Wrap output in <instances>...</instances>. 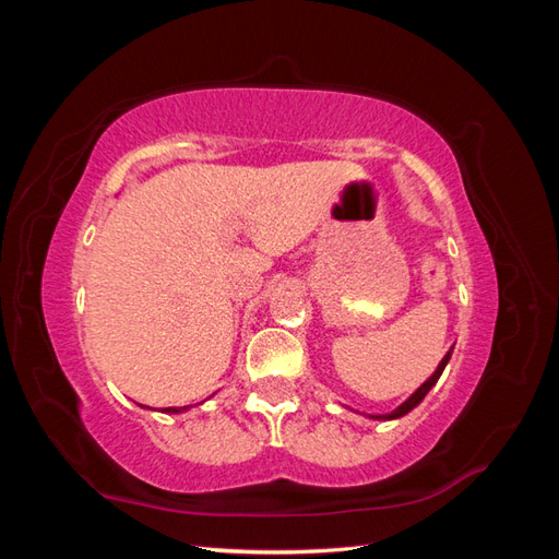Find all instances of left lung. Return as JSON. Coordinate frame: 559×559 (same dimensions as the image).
<instances>
[{
  "label": "left lung",
  "instance_id": "left-lung-1",
  "mask_svg": "<svg viewBox=\"0 0 559 559\" xmlns=\"http://www.w3.org/2000/svg\"><path fill=\"white\" fill-rule=\"evenodd\" d=\"M450 354H452V349L445 354L443 361L438 364V368L433 370V376H431V378H429L425 384H421V386L417 389V392H415V394H413L408 401H403L396 411H392V413H389V415H370V417H373V419H399V417H403L405 413H411V411L415 408V405H419V403H421V399H425V396L429 394V389H431V386L438 382V378H441V373H443L445 366H448V361H450Z\"/></svg>",
  "mask_w": 559,
  "mask_h": 559
}]
</instances>
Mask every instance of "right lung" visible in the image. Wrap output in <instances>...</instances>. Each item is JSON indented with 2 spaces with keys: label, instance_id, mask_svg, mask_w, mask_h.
<instances>
[{
  "label": "right lung",
  "instance_id": "add662e5",
  "mask_svg": "<svg viewBox=\"0 0 559 559\" xmlns=\"http://www.w3.org/2000/svg\"><path fill=\"white\" fill-rule=\"evenodd\" d=\"M181 411H189V405H183V408H165L163 413H181Z\"/></svg>",
  "mask_w": 559,
  "mask_h": 559
}]
</instances>
